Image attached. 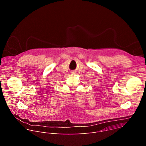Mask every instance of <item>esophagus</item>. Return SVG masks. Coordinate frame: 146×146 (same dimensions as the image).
<instances>
[{"instance_id": "34e87169", "label": "esophagus", "mask_w": 146, "mask_h": 146, "mask_svg": "<svg viewBox=\"0 0 146 146\" xmlns=\"http://www.w3.org/2000/svg\"><path fill=\"white\" fill-rule=\"evenodd\" d=\"M71 73H72V74H75V73H76V72H75V71H72V72H71Z\"/></svg>"}]
</instances>
